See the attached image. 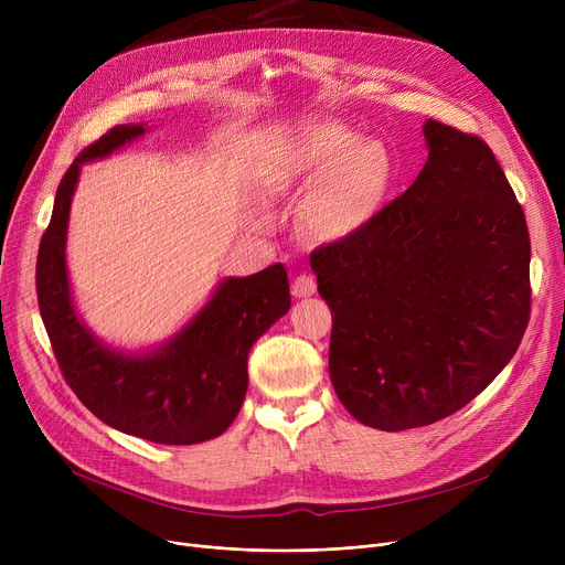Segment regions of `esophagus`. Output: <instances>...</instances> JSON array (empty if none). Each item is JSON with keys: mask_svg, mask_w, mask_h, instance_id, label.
<instances>
[{"mask_svg": "<svg viewBox=\"0 0 565 565\" xmlns=\"http://www.w3.org/2000/svg\"><path fill=\"white\" fill-rule=\"evenodd\" d=\"M316 279L311 275H298L292 279L290 284V292L295 295V298H309V295L316 292Z\"/></svg>", "mask_w": 565, "mask_h": 565, "instance_id": "obj_1", "label": "esophagus"}]
</instances>
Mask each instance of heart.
Returning <instances> with one entry per match:
<instances>
[{"instance_id":"heart-1","label":"heart","mask_w":565,"mask_h":565,"mask_svg":"<svg viewBox=\"0 0 565 565\" xmlns=\"http://www.w3.org/2000/svg\"><path fill=\"white\" fill-rule=\"evenodd\" d=\"M396 164L390 148L337 124H320L295 137L275 164L281 188L316 190L302 222L320 241H341L364 228L387 199Z\"/></svg>"}]
</instances>
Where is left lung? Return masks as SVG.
I'll use <instances>...</instances> for the list:
<instances>
[{
    "mask_svg": "<svg viewBox=\"0 0 565 565\" xmlns=\"http://www.w3.org/2000/svg\"><path fill=\"white\" fill-rule=\"evenodd\" d=\"M424 135L417 181L309 258L332 309L334 392L354 419L390 433L477 398L531 313L529 228L507 173L477 135L433 118Z\"/></svg>",
    "mask_w": 565,
    "mask_h": 565,
    "instance_id": "8db88e82",
    "label": "left lung"
}]
</instances>
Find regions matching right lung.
Returning a JSON list of instances; mask_svg holds the SVG:
<instances>
[{"mask_svg":"<svg viewBox=\"0 0 565 565\" xmlns=\"http://www.w3.org/2000/svg\"><path fill=\"white\" fill-rule=\"evenodd\" d=\"M146 126H116L86 146L56 188L36 260L39 309L68 387L100 422L156 444H199L222 435L247 394V358L258 337L290 309L281 263L224 279L207 305L153 352H124L92 334L75 311L66 233L84 162L107 158Z\"/></svg>","mask_w":565,"mask_h":565,"instance_id":"add662e5","label":"right lung"}]
</instances>
